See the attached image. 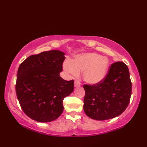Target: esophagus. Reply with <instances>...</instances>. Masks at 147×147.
<instances>
[{
	"label": "esophagus",
	"instance_id": "esophagus-1",
	"mask_svg": "<svg viewBox=\"0 0 147 147\" xmlns=\"http://www.w3.org/2000/svg\"><path fill=\"white\" fill-rule=\"evenodd\" d=\"M80 86V83L78 82V81L76 80L75 82H74V87H78Z\"/></svg>",
	"mask_w": 147,
	"mask_h": 147
}]
</instances>
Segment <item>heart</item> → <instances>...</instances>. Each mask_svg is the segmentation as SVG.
Returning <instances> with one entry per match:
<instances>
[{"label": "heart", "instance_id": "1", "mask_svg": "<svg viewBox=\"0 0 147 147\" xmlns=\"http://www.w3.org/2000/svg\"><path fill=\"white\" fill-rule=\"evenodd\" d=\"M63 69L74 76H78L80 73L83 72V80L89 85H95L101 83L107 76L109 60L97 53H83L76 55L73 61H65Z\"/></svg>", "mask_w": 147, "mask_h": 147}]
</instances>
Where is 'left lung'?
<instances>
[{"instance_id":"8db88e82","label":"left lung","mask_w":147,"mask_h":147,"mask_svg":"<svg viewBox=\"0 0 147 147\" xmlns=\"http://www.w3.org/2000/svg\"><path fill=\"white\" fill-rule=\"evenodd\" d=\"M83 109L92 119L104 121L121 114L128 105L131 82L128 67L123 62L112 64L105 78L95 85H84Z\"/></svg>"}]
</instances>
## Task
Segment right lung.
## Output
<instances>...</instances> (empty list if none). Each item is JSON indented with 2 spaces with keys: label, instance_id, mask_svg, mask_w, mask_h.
Returning a JSON list of instances; mask_svg holds the SVG:
<instances>
[{
  "label": "right lung",
  "instance_id": "1",
  "mask_svg": "<svg viewBox=\"0 0 147 147\" xmlns=\"http://www.w3.org/2000/svg\"><path fill=\"white\" fill-rule=\"evenodd\" d=\"M65 53L57 50L33 55L19 67L16 92L22 110L32 119L49 123L60 116L64 98L74 91V81L59 76Z\"/></svg>",
  "mask_w": 147,
  "mask_h": 147
}]
</instances>
